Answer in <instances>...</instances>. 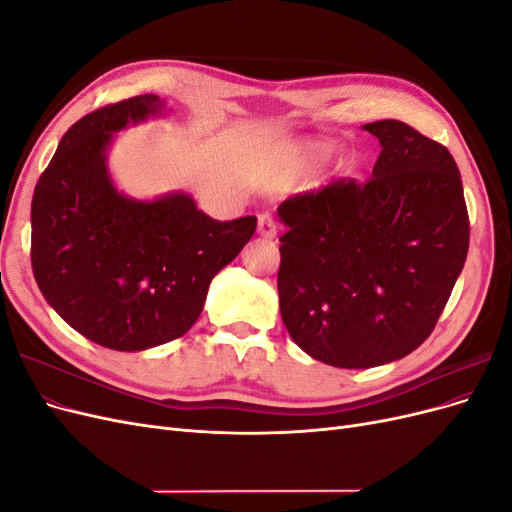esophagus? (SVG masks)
I'll list each match as a JSON object with an SVG mask.
<instances>
[{"instance_id": "obj_1", "label": "esophagus", "mask_w": 512, "mask_h": 512, "mask_svg": "<svg viewBox=\"0 0 512 512\" xmlns=\"http://www.w3.org/2000/svg\"><path fill=\"white\" fill-rule=\"evenodd\" d=\"M258 232H260V235L265 237V239H273V237L277 235V226H275L271 215H267V213L258 215Z\"/></svg>"}]
</instances>
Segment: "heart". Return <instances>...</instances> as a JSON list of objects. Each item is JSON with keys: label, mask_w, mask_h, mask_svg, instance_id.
I'll list each match as a JSON object with an SVG mask.
<instances>
[{"label": "heart", "mask_w": 512, "mask_h": 512, "mask_svg": "<svg viewBox=\"0 0 512 512\" xmlns=\"http://www.w3.org/2000/svg\"><path fill=\"white\" fill-rule=\"evenodd\" d=\"M331 151L329 145H314L312 149H307V160L309 162H320L327 158V153Z\"/></svg>", "instance_id": "obj_1"}]
</instances>
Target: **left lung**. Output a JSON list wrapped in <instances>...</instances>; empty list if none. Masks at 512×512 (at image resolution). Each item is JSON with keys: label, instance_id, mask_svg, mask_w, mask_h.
Segmentation results:
<instances>
[{"label": "left lung", "instance_id": "left-lung-1", "mask_svg": "<svg viewBox=\"0 0 512 512\" xmlns=\"http://www.w3.org/2000/svg\"><path fill=\"white\" fill-rule=\"evenodd\" d=\"M382 151L367 181L335 179L277 209L282 320L314 359L376 367L421 346L470 247L459 168L442 143L397 119L363 126Z\"/></svg>", "mask_w": 512, "mask_h": 512}]
</instances>
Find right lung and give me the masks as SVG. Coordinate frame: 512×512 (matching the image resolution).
I'll use <instances>...</instances> for the list:
<instances>
[{
	"instance_id": "obj_1",
	"label": "right lung",
	"mask_w": 512,
	"mask_h": 512,
	"mask_svg": "<svg viewBox=\"0 0 512 512\" xmlns=\"http://www.w3.org/2000/svg\"><path fill=\"white\" fill-rule=\"evenodd\" d=\"M160 108L153 94L106 104L64 134L32 198V269L74 331L134 352L188 333L213 275L256 230L254 215L218 222L185 194L121 196L104 149L113 132Z\"/></svg>"
}]
</instances>
